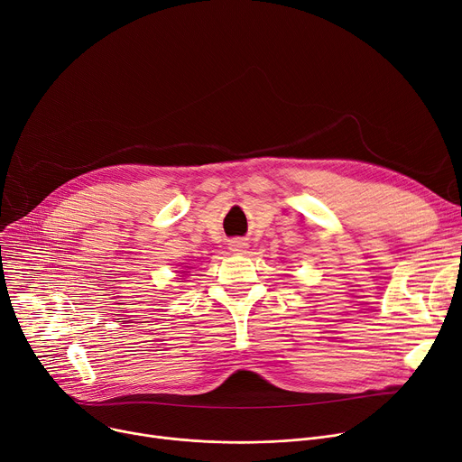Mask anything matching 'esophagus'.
Returning a JSON list of instances; mask_svg holds the SVG:
<instances>
[{
  "instance_id": "1",
  "label": "esophagus",
  "mask_w": 462,
  "mask_h": 462,
  "mask_svg": "<svg viewBox=\"0 0 462 462\" xmlns=\"http://www.w3.org/2000/svg\"><path fill=\"white\" fill-rule=\"evenodd\" d=\"M247 249H249V243L245 241V239H232L230 241V251H234V253H239V254H243V253H247Z\"/></svg>"
}]
</instances>
